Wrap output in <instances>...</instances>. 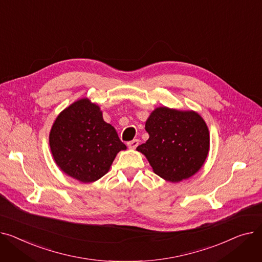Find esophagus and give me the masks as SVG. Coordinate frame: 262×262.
Here are the masks:
<instances>
[{
  "label": "esophagus",
  "mask_w": 262,
  "mask_h": 262,
  "mask_svg": "<svg viewBox=\"0 0 262 262\" xmlns=\"http://www.w3.org/2000/svg\"><path fill=\"white\" fill-rule=\"evenodd\" d=\"M138 144H140V141H138V140H133V141L128 143V147L130 149H135L138 146Z\"/></svg>",
  "instance_id": "34e87169"
}]
</instances>
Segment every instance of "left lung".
<instances>
[{"label":"left lung","mask_w":262,"mask_h":262,"mask_svg":"<svg viewBox=\"0 0 262 262\" xmlns=\"http://www.w3.org/2000/svg\"><path fill=\"white\" fill-rule=\"evenodd\" d=\"M148 141L136 148L148 160L153 172L178 183L194 176L209 152V131L195 111L159 106L146 120Z\"/></svg>","instance_id":"8db88e82"}]
</instances>
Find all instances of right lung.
<instances>
[{
    "instance_id": "obj_1",
    "label": "right lung",
    "mask_w": 262,
    "mask_h": 262,
    "mask_svg": "<svg viewBox=\"0 0 262 262\" xmlns=\"http://www.w3.org/2000/svg\"><path fill=\"white\" fill-rule=\"evenodd\" d=\"M50 147L57 166L81 183L102 178L126 150L113 126L103 120L97 103L76 100L57 116L50 132Z\"/></svg>"
}]
</instances>
